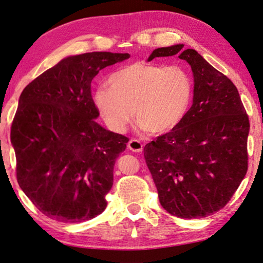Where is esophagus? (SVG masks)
Wrapping results in <instances>:
<instances>
[{"label":"esophagus","mask_w":263,"mask_h":263,"mask_svg":"<svg viewBox=\"0 0 263 263\" xmlns=\"http://www.w3.org/2000/svg\"><path fill=\"white\" fill-rule=\"evenodd\" d=\"M128 149L134 151V153H142V150H143V144H142L139 140L132 139L128 142Z\"/></svg>","instance_id":"esophagus-1"}]
</instances>
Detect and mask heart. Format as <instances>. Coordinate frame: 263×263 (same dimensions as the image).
Wrapping results in <instances>:
<instances>
[{
  "instance_id": "b5f03b06",
  "label": "heart",
  "mask_w": 263,
  "mask_h": 263,
  "mask_svg": "<svg viewBox=\"0 0 263 263\" xmlns=\"http://www.w3.org/2000/svg\"><path fill=\"white\" fill-rule=\"evenodd\" d=\"M99 86L93 104L109 129L123 133L134 113L153 135L171 132L186 117L194 96L191 73L180 66L134 62L120 68Z\"/></svg>"
}]
</instances>
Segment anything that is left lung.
I'll list each match as a JSON object with an SVG mask.
<instances>
[{
  "label": "left lung",
  "mask_w": 263,
  "mask_h": 263,
  "mask_svg": "<svg viewBox=\"0 0 263 263\" xmlns=\"http://www.w3.org/2000/svg\"><path fill=\"white\" fill-rule=\"evenodd\" d=\"M155 49V58L186 60L194 76L193 105L178 126L144 146L163 208L180 218H202L231 200L248 168L250 120L236 85L195 49Z\"/></svg>",
  "instance_id": "left-lung-1"
}]
</instances>
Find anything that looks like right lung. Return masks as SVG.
Returning <instances> with one entry per match:
<instances>
[{
  "label": "right lung",
  "instance_id": "add662e5",
  "mask_svg": "<svg viewBox=\"0 0 263 263\" xmlns=\"http://www.w3.org/2000/svg\"><path fill=\"white\" fill-rule=\"evenodd\" d=\"M128 53L68 57L25 86L11 124L18 185L41 213L63 223L95 218L107 205L113 170L129 139L96 122L91 82Z\"/></svg>",
  "mask_w": 263,
  "mask_h": 263
}]
</instances>
